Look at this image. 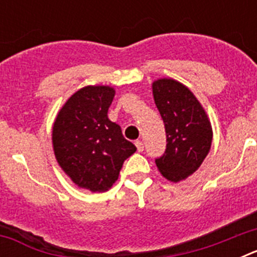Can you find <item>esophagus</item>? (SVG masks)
<instances>
[{
    "mask_svg": "<svg viewBox=\"0 0 257 257\" xmlns=\"http://www.w3.org/2000/svg\"><path fill=\"white\" fill-rule=\"evenodd\" d=\"M135 145H136V148H138V151H139V152L144 151V144H143L142 140H136Z\"/></svg>",
    "mask_w": 257,
    "mask_h": 257,
    "instance_id": "obj_1",
    "label": "esophagus"
}]
</instances>
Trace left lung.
I'll list each match as a JSON object with an SVG mask.
<instances>
[{
    "mask_svg": "<svg viewBox=\"0 0 257 257\" xmlns=\"http://www.w3.org/2000/svg\"><path fill=\"white\" fill-rule=\"evenodd\" d=\"M153 96L165 123L167 143L165 153L156 158V165L167 180L178 183L196 172L205 161L212 128L197 97L178 81H156Z\"/></svg>",
    "mask_w": 257,
    "mask_h": 257,
    "instance_id": "1",
    "label": "left lung"
}]
</instances>
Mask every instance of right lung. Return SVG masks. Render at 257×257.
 Returning <instances> with one entry per match:
<instances>
[{
	"label": "right lung",
	"mask_w": 257,
	"mask_h": 257,
	"mask_svg": "<svg viewBox=\"0 0 257 257\" xmlns=\"http://www.w3.org/2000/svg\"><path fill=\"white\" fill-rule=\"evenodd\" d=\"M114 97L109 86H87L73 94L60 109L52 144L59 165L79 188L104 192L112 187L124 161L136 147L108 118Z\"/></svg>",
	"instance_id": "add662e5"
}]
</instances>
